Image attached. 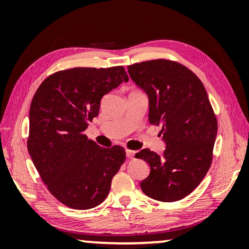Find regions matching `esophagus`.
<instances>
[{"label":"esophagus","instance_id":"obj_1","mask_svg":"<svg viewBox=\"0 0 249 249\" xmlns=\"http://www.w3.org/2000/svg\"><path fill=\"white\" fill-rule=\"evenodd\" d=\"M125 154H127V158L128 159H134L136 152L135 151H131V149H127V151H125Z\"/></svg>","mask_w":249,"mask_h":249}]
</instances>
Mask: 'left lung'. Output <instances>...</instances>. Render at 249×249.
I'll return each mask as SVG.
<instances>
[{
	"label": "left lung",
	"instance_id": "8db88e82",
	"mask_svg": "<svg viewBox=\"0 0 249 249\" xmlns=\"http://www.w3.org/2000/svg\"><path fill=\"white\" fill-rule=\"evenodd\" d=\"M129 76L149 98L148 120L161 125L166 148L163 155L145 148L136 153L151 172L141 182L145 195L161 202L188 196L209 171L217 120L206 89L183 64L166 59L134 63Z\"/></svg>",
	"mask_w": 249,
	"mask_h": 249
}]
</instances>
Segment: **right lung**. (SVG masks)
<instances>
[{"label":"right lung","mask_w":249,"mask_h":249,"mask_svg":"<svg viewBox=\"0 0 249 249\" xmlns=\"http://www.w3.org/2000/svg\"><path fill=\"white\" fill-rule=\"evenodd\" d=\"M128 80L122 66L71 68L47 77L34 95L27 147L47 189L70 209L100 205L124 164V147H101L84 131L103 95Z\"/></svg>","instance_id":"add662e5"}]
</instances>
